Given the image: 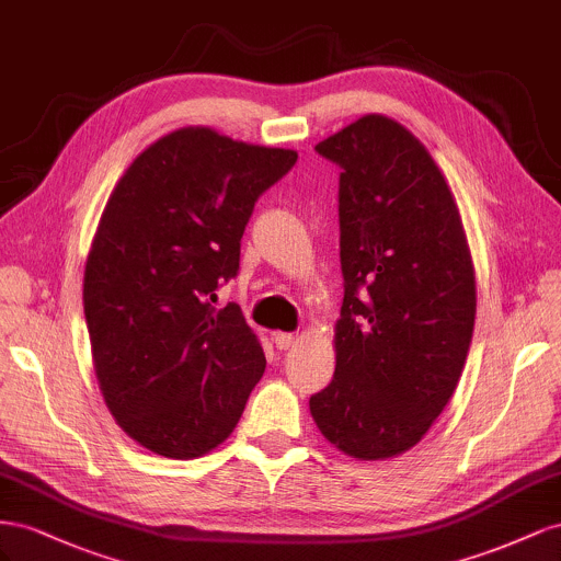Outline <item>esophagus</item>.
<instances>
[{"mask_svg":"<svg viewBox=\"0 0 561 561\" xmlns=\"http://www.w3.org/2000/svg\"><path fill=\"white\" fill-rule=\"evenodd\" d=\"M296 335L294 333H282V331H275L272 333V343L277 345V350H289L296 345Z\"/></svg>","mask_w":561,"mask_h":561,"instance_id":"esophagus-1","label":"esophagus"}]
</instances>
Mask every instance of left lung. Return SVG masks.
Instances as JSON below:
<instances>
[{"label":"left lung","mask_w":561,"mask_h":561,"mask_svg":"<svg viewBox=\"0 0 561 561\" xmlns=\"http://www.w3.org/2000/svg\"><path fill=\"white\" fill-rule=\"evenodd\" d=\"M314 150L343 169L345 298L335 374L310 413L345 456L388 460L425 437L466 366L477 312L468 234L442 169L397 119L364 115Z\"/></svg>","instance_id":"left-lung-1"}]
</instances>
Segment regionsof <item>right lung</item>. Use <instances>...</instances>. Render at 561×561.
Here are the masks:
<instances>
[{
    "mask_svg": "<svg viewBox=\"0 0 561 561\" xmlns=\"http://www.w3.org/2000/svg\"><path fill=\"white\" fill-rule=\"evenodd\" d=\"M298 159L209 126L157 138L122 173L84 267L93 371L112 419L173 460L214 451L265 371L234 302L214 308L239 270L253 204Z\"/></svg>",
    "mask_w": 561,
    "mask_h": 561,
    "instance_id": "add662e5",
    "label": "right lung"
}]
</instances>
